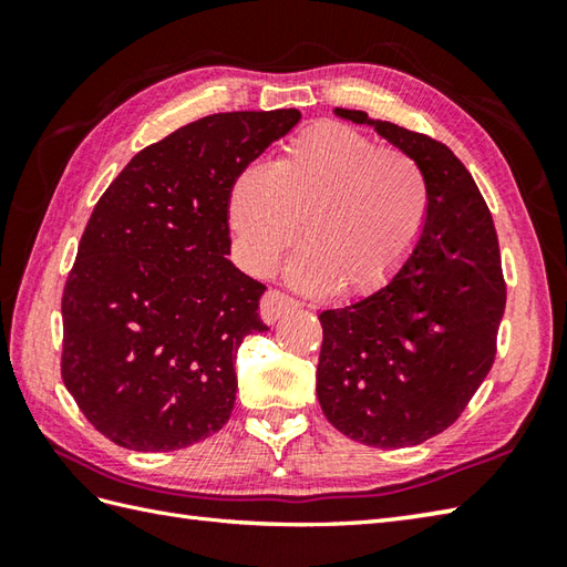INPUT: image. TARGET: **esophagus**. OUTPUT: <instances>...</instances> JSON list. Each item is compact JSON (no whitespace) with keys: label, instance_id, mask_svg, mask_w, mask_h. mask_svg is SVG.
<instances>
[{"label":"esophagus","instance_id":"esophagus-1","mask_svg":"<svg viewBox=\"0 0 567 567\" xmlns=\"http://www.w3.org/2000/svg\"><path fill=\"white\" fill-rule=\"evenodd\" d=\"M295 309H297L295 299L282 295V292H277V290H268L260 299V317L265 323L280 321L285 315H290V311H295Z\"/></svg>","mask_w":567,"mask_h":567}]
</instances>
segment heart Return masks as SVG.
<instances>
[{"instance_id": "1", "label": "heart", "mask_w": 567, "mask_h": 567, "mask_svg": "<svg viewBox=\"0 0 567 567\" xmlns=\"http://www.w3.org/2000/svg\"><path fill=\"white\" fill-rule=\"evenodd\" d=\"M429 207L426 175L412 155L319 122L270 167H244L228 187L226 214L248 272L270 275L299 231L305 248L290 265L299 290L368 295L412 256Z\"/></svg>"}]
</instances>
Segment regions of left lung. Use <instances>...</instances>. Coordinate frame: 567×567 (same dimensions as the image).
<instances>
[{"label": "left lung", "instance_id": "1", "mask_svg": "<svg viewBox=\"0 0 567 567\" xmlns=\"http://www.w3.org/2000/svg\"><path fill=\"white\" fill-rule=\"evenodd\" d=\"M421 165L431 207L412 256L388 285L319 315L321 412L372 449L419 445L449 429L495 360L507 305L497 231L473 175L424 134L333 110Z\"/></svg>", "mask_w": 567, "mask_h": 567}]
</instances>
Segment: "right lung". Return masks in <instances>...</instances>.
<instances>
[{"label":"right lung","mask_w":567,"mask_h":567,"mask_svg":"<svg viewBox=\"0 0 567 567\" xmlns=\"http://www.w3.org/2000/svg\"><path fill=\"white\" fill-rule=\"evenodd\" d=\"M297 110L204 116L136 153L84 228L63 292V382L122 449L179 451L236 402V351L260 282L226 256L228 187Z\"/></svg>","instance_id":"add662e5"}]
</instances>
